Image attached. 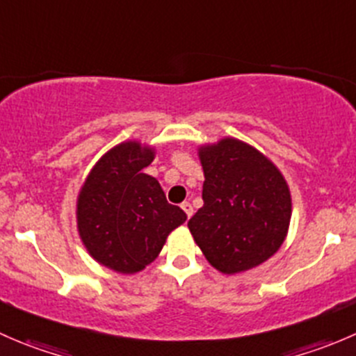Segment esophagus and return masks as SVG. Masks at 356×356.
I'll use <instances>...</instances> for the list:
<instances>
[{
    "label": "esophagus",
    "mask_w": 356,
    "mask_h": 356,
    "mask_svg": "<svg viewBox=\"0 0 356 356\" xmlns=\"http://www.w3.org/2000/svg\"><path fill=\"white\" fill-rule=\"evenodd\" d=\"M181 208L186 211V215H188V218L193 217V207H191V203H189V201H184V203L181 204Z\"/></svg>",
    "instance_id": "1"
}]
</instances>
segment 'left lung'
Listing matches in <instances>:
<instances>
[{
    "label": "left lung",
    "mask_w": 356,
    "mask_h": 356,
    "mask_svg": "<svg viewBox=\"0 0 356 356\" xmlns=\"http://www.w3.org/2000/svg\"><path fill=\"white\" fill-rule=\"evenodd\" d=\"M203 207L188 227L204 258L222 274L267 261L284 243L291 193L284 175L245 141L224 138L198 148Z\"/></svg>",
    "instance_id": "obj_1"
}]
</instances>
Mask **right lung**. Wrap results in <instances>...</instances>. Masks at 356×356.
I'll use <instances>...</instances> for the list:
<instances>
[{
  "label": "right lung",
  "instance_id": "obj_1",
  "mask_svg": "<svg viewBox=\"0 0 356 356\" xmlns=\"http://www.w3.org/2000/svg\"><path fill=\"white\" fill-rule=\"evenodd\" d=\"M155 148L124 141L108 149L86 177L77 196V231L98 264L136 274L160 254L186 213L165 198L160 182L145 174Z\"/></svg>",
  "mask_w": 356,
  "mask_h": 356
}]
</instances>
